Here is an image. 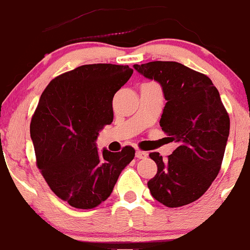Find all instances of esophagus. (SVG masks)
Here are the masks:
<instances>
[{
  "label": "esophagus",
  "mask_w": 250,
  "mask_h": 250,
  "mask_svg": "<svg viewBox=\"0 0 250 250\" xmlns=\"http://www.w3.org/2000/svg\"><path fill=\"white\" fill-rule=\"evenodd\" d=\"M135 156H136V159H146V157L148 156V154L146 153V151L136 150V153H135Z\"/></svg>",
  "instance_id": "obj_1"
}]
</instances>
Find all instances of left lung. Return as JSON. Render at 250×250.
Here are the masks:
<instances>
[{
  "label": "left lung",
  "mask_w": 250,
  "mask_h": 250,
  "mask_svg": "<svg viewBox=\"0 0 250 250\" xmlns=\"http://www.w3.org/2000/svg\"><path fill=\"white\" fill-rule=\"evenodd\" d=\"M147 79L161 84L167 100L160 120L162 130L177 148L167 159L150 153L157 173L148 181L155 200L176 208L200 199L219 174L230 120L216 87L205 74L179 62L134 64Z\"/></svg>",
  "instance_id": "8db88e82"
}]
</instances>
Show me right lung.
Wrapping results in <instances>:
<instances>
[{
  "mask_svg": "<svg viewBox=\"0 0 250 250\" xmlns=\"http://www.w3.org/2000/svg\"><path fill=\"white\" fill-rule=\"evenodd\" d=\"M128 65L84 64L50 81L31 117L36 165L51 190L71 207L93 209L110 196L135 156L97 150L99 131L114 119L113 99L130 79Z\"/></svg>",
  "mask_w": 250,
  "mask_h": 250,
  "instance_id": "1",
  "label": "right lung"
}]
</instances>
